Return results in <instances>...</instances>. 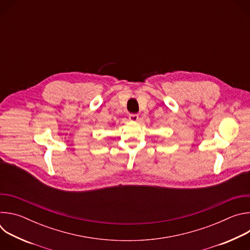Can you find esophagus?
Returning a JSON list of instances; mask_svg holds the SVG:
<instances>
[{
    "instance_id": "esophagus-1",
    "label": "esophagus",
    "mask_w": 250,
    "mask_h": 250,
    "mask_svg": "<svg viewBox=\"0 0 250 250\" xmlns=\"http://www.w3.org/2000/svg\"><path fill=\"white\" fill-rule=\"evenodd\" d=\"M128 119H129V121H131V122H136V121L138 120V115H137V114H130V115L128 116Z\"/></svg>"
}]
</instances>
